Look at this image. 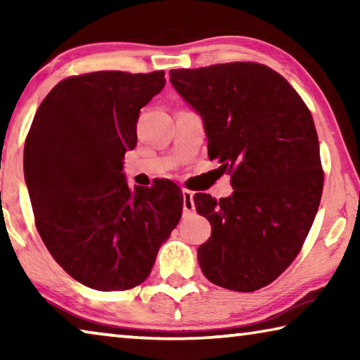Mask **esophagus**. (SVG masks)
<instances>
[{"label": "esophagus", "instance_id": "obj_1", "mask_svg": "<svg viewBox=\"0 0 360 360\" xmlns=\"http://www.w3.org/2000/svg\"><path fill=\"white\" fill-rule=\"evenodd\" d=\"M182 198H184V203H182L184 211H193V192L188 191V188H182Z\"/></svg>", "mask_w": 360, "mask_h": 360}]
</instances>
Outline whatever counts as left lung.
<instances>
[{
    "label": "left lung",
    "mask_w": 360,
    "mask_h": 360,
    "mask_svg": "<svg viewBox=\"0 0 360 360\" xmlns=\"http://www.w3.org/2000/svg\"><path fill=\"white\" fill-rule=\"evenodd\" d=\"M172 84L205 122L208 155L235 188L217 202L195 193L211 236L198 264L212 284L265 288L302 251L318 212L324 172L308 106L275 70L231 62L172 70Z\"/></svg>",
    "instance_id": "8db88e82"
}]
</instances>
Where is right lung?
<instances>
[{"label": "right lung", "mask_w": 360, "mask_h": 360, "mask_svg": "<svg viewBox=\"0 0 360 360\" xmlns=\"http://www.w3.org/2000/svg\"><path fill=\"white\" fill-rule=\"evenodd\" d=\"M163 87L165 71L70 76L30 127L23 172L36 229L57 264L87 288L127 290L146 281L181 219L174 182L131 191L122 174L139 109Z\"/></svg>", "instance_id": "1"}]
</instances>
